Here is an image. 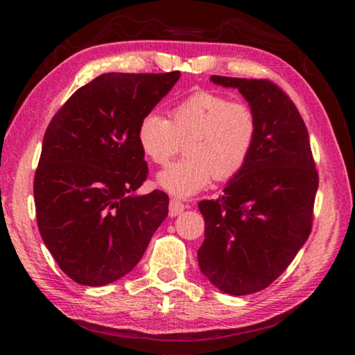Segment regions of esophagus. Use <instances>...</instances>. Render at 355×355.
I'll return each mask as SVG.
<instances>
[{
    "label": "esophagus",
    "instance_id": "1",
    "mask_svg": "<svg viewBox=\"0 0 355 355\" xmlns=\"http://www.w3.org/2000/svg\"><path fill=\"white\" fill-rule=\"evenodd\" d=\"M184 209V205L180 200L177 199H171V203H169V214L172 216V218H175V216H178L180 213H182Z\"/></svg>",
    "mask_w": 355,
    "mask_h": 355
}]
</instances>
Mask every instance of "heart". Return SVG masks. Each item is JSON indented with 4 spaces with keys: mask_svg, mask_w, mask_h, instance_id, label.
Wrapping results in <instances>:
<instances>
[{
    "mask_svg": "<svg viewBox=\"0 0 355 355\" xmlns=\"http://www.w3.org/2000/svg\"><path fill=\"white\" fill-rule=\"evenodd\" d=\"M258 122L254 110L224 95L196 92L172 107L171 119L148 112L137 127L142 153L164 166L184 142L183 159L158 175L161 188L178 197L199 192L214 178L235 177L255 146Z\"/></svg>",
    "mask_w": 355,
    "mask_h": 355,
    "instance_id": "obj_1",
    "label": "heart"
}]
</instances>
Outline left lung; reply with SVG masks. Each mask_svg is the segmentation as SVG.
<instances>
[{
  "label": "left lung",
  "instance_id": "obj_1",
  "mask_svg": "<svg viewBox=\"0 0 355 355\" xmlns=\"http://www.w3.org/2000/svg\"><path fill=\"white\" fill-rule=\"evenodd\" d=\"M211 81L243 94L258 133L224 194L199 202L205 239L197 258L216 288L244 296L271 285L307 241L320 178L307 127L284 89L269 80L213 75Z\"/></svg>",
  "mask_w": 355,
  "mask_h": 355
}]
</instances>
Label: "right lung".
<instances>
[{"label":"right lung","instance_id":"1","mask_svg":"<svg viewBox=\"0 0 355 355\" xmlns=\"http://www.w3.org/2000/svg\"><path fill=\"white\" fill-rule=\"evenodd\" d=\"M180 71L103 73L78 89L51 119L34 175L40 236L80 285L123 277L167 218L169 197L133 196L148 166L137 142L142 117Z\"/></svg>","mask_w":355,"mask_h":355}]
</instances>
